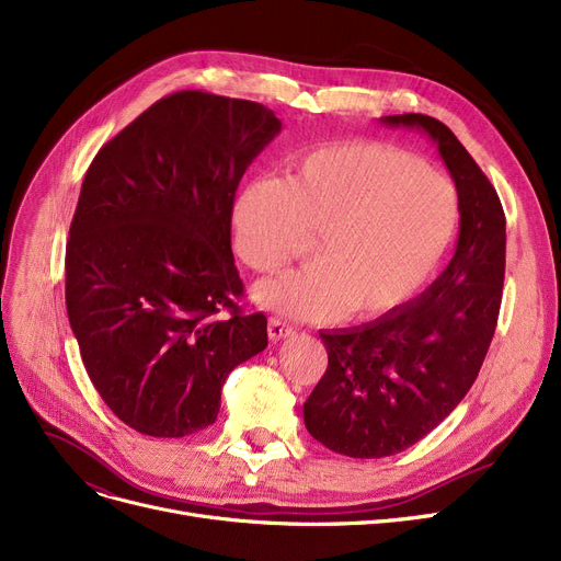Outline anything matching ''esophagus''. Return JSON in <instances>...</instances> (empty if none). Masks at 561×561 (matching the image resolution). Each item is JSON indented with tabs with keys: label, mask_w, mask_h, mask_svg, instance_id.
<instances>
[{
	"label": "esophagus",
	"mask_w": 561,
	"mask_h": 561,
	"mask_svg": "<svg viewBox=\"0 0 561 561\" xmlns=\"http://www.w3.org/2000/svg\"><path fill=\"white\" fill-rule=\"evenodd\" d=\"M293 330L288 322H284V320H279V318H271L268 320V336L273 339V341H282V339H288V336H293Z\"/></svg>",
	"instance_id": "34e87169"
}]
</instances>
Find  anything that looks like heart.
Segmentation results:
<instances>
[{
  "instance_id": "heart-1",
  "label": "heart",
  "mask_w": 561,
  "mask_h": 561,
  "mask_svg": "<svg viewBox=\"0 0 561 561\" xmlns=\"http://www.w3.org/2000/svg\"><path fill=\"white\" fill-rule=\"evenodd\" d=\"M459 220L444 174L385 142L316 147L286 180H252L236 195V250L277 273L313 236V261L263 282L256 300L302 320L385 313L427 282Z\"/></svg>"
}]
</instances>
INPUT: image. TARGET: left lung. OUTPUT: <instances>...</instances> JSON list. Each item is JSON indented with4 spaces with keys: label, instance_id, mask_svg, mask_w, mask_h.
<instances>
[{
    "label": "left lung",
    "instance_id": "1",
    "mask_svg": "<svg viewBox=\"0 0 561 561\" xmlns=\"http://www.w3.org/2000/svg\"><path fill=\"white\" fill-rule=\"evenodd\" d=\"M425 131L459 197L448 268L419 298L359 328L320 332L328 370L305 402V425L325 448L379 459L430 434L473 387L491 345L505 282V211L457 136L423 113L387 115Z\"/></svg>",
    "mask_w": 561,
    "mask_h": 561
}]
</instances>
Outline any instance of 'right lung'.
<instances>
[{"label": "right lung", "mask_w": 561, "mask_h": 561, "mask_svg": "<svg viewBox=\"0 0 561 561\" xmlns=\"http://www.w3.org/2000/svg\"><path fill=\"white\" fill-rule=\"evenodd\" d=\"M279 131L263 104L180 91L111 138L83 176L68 318L93 387L140 434L180 438L216 423L227 375L268 345L265 316L236 302L231 209Z\"/></svg>", "instance_id": "1"}]
</instances>
